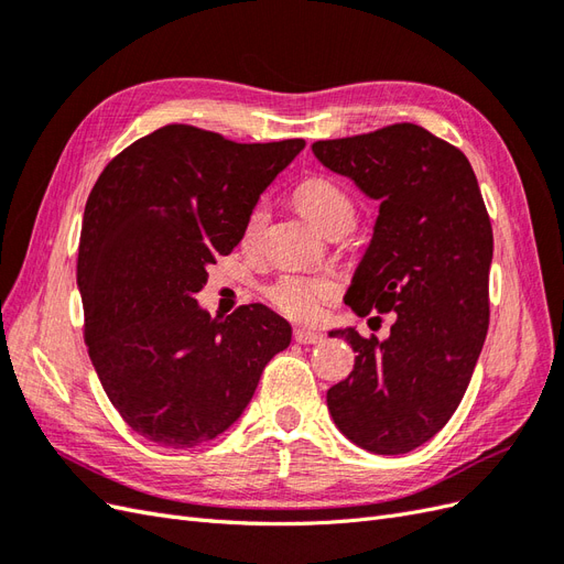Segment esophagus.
<instances>
[{
    "instance_id": "obj_1",
    "label": "esophagus",
    "mask_w": 564,
    "mask_h": 564,
    "mask_svg": "<svg viewBox=\"0 0 564 564\" xmlns=\"http://www.w3.org/2000/svg\"><path fill=\"white\" fill-rule=\"evenodd\" d=\"M294 340L301 346H315V344H322L324 336L319 332H311V329H296Z\"/></svg>"
}]
</instances>
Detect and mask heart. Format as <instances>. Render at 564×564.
Wrapping results in <instances>:
<instances>
[{"label": "heart", "mask_w": 564, "mask_h": 564, "mask_svg": "<svg viewBox=\"0 0 564 564\" xmlns=\"http://www.w3.org/2000/svg\"><path fill=\"white\" fill-rule=\"evenodd\" d=\"M294 199L299 204V209L308 216L313 224L324 232V235H334V232H348L355 224V202L348 195L344 185H338L336 181L327 176H313L308 181H303ZM268 226V204L265 202H256L249 209L245 226H242V245L253 247L261 240ZM334 294V284L329 280L322 278H311V275H299V272H286V275L278 278L268 286V299L275 308L299 322H313L322 313V303L327 301Z\"/></svg>", "instance_id": "obj_1"}]
</instances>
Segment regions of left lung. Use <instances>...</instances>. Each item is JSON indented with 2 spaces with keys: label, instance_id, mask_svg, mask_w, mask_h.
Instances as JSON below:
<instances>
[{
  "label": "left lung",
  "instance_id": "8db88e82",
  "mask_svg": "<svg viewBox=\"0 0 564 564\" xmlns=\"http://www.w3.org/2000/svg\"><path fill=\"white\" fill-rule=\"evenodd\" d=\"M315 158L379 202L350 308L395 313L390 336L336 329L355 367L327 390L338 431L373 454H406L456 412L489 327L494 237L468 158L416 124L313 143Z\"/></svg>",
  "mask_w": 564,
  "mask_h": 564
}]
</instances>
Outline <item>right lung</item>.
Masks as SVG:
<instances>
[{"instance_id": "obj_1", "label": "right lung", "mask_w": 564, "mask_h": 564, "mask_svg": "<svg viewBox=\"0 0 564 564\" xmlns=\"http://www.w3.org/2000/svg\"><path fill=\"white\" fill-rule=\"evenodd\" d=\"M303 148L166 124L94 185L77 253L84 340L119 416L160 447L191 449L228 431L292 340L289 322L261 303L212 317L195 294Z\"/></svg>"}]
</instances>
